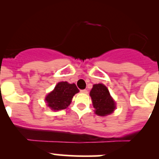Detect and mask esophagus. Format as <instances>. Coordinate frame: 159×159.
<instances>
[{
    "label": "esophagus",
    "mask_w": 159,
    "mask_h": 159,
    "mask_svg": "<svg viewBox=\"0 0 159 159\" xmlns=\"http://www.w3.org/2000/svg\"><path fill=\"white\" fill-rule=\"evenodd\" d=\"M81 92L83 93V94H88V91H87V90H85V89L81 90Z\"/></svg>",
    "instance_id": "esophagus-1"
}]
</instances>
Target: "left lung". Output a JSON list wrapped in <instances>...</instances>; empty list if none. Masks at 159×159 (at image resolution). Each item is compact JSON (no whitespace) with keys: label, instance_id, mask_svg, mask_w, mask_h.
I'll use <instances>...</instances> for the list:
<instances>
[{"label":"left lung","instance_id":"8db88e82","mask_svg":"<svg viewBox=\"0 0 159 159\" xmlns=\"http://www.w3.org/2000/svg\"><path fill=\"white\" fill-rule=\"evenodd\" d=\"M90 96L93 102V107L95 109V114L100 116L110 115L115 108V104L106 86L102 84L93 85L90 91Z\"/></svg>","mask_w":159,"mask_h":159}]
</instances>
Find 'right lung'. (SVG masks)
Returning a JSON list of instances; mask_svg holds the SVG:
<instances>
[{
	"label": "right lung",
	"mask_w": 159,
	"mask_h": 159,
	"mask_svg": "<svg viewBox=\"0 0 159 159\" xmlns=\"http://www.w3.org/2000/svg\"><path fill=\"white\" fill-rule=\"evenodd\" d=\"M79 92L75 84H69L67 81L59 82L46 97L45 101L48 106L52 110L65 109L71 102L73 96Z\"/></svg>",
	"instance_id": "obj_1"
}]
</instances>
